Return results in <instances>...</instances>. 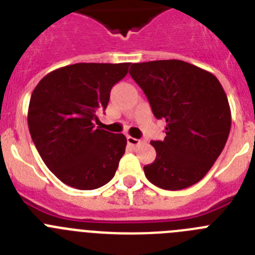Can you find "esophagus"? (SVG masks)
Returning <instances> with one entry per match:
<instances>
[{"label": "esophagus", "mask_w": 255, "mask_h": 255, "mask_svg": "<svg viewBox=\"0 0 255 255\" xmlns=\"http://www.w3.org/2000/svg\"><path fill=\"white\" fill-rule=\"evenodd\" d=\"M126 140H128V144H129V145H131V147H139V145L143 143V140H140V139H135V138H132V136H128V138H126Z\"/></svg>", "instance_id": "esophagus-1"}]
</instances>
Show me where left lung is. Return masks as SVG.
Instances as JSON below:
<instances>
[{
  "label": "left lung",
  "mask_w": 255,
  "mask_h": 255,
  "mask_svg": "<svg viewBox=\"0 0 255 255\" xmlns=\"http://www.w3.org/2000/svg\"><path fill=\"white\" fill-rule=\"evenodd\" d=\"M129 74L143 89L155 119L166 120V136L152 140L155 159L145 177L166 190H181L207 175L224 150L231 110L218 79L180 60L132 64Z\"/></svg>",
  "instance_id": "left-lung-1"
}]
</instances>
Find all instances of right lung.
I'll use <instances>...</instances> for the list:
<instances>
[{
	"label": "right lung",
	"instance_id": "1",
	"mask_svg": "<svg viewBox=\"0 0 255 255\" xmlns=\"http://www.w3.org/2000/svg\"><path fill=\"white\" fill-rule=\"evenodd\" d=\"M129 66L130 62L69 65L47 74L31 93V139L47 167L66 185L93 190L115 176L125 153V135L96 128L94 123Z\"/></svg>",
	"mask_w": 255,
	"mask_h": 255
}]
</instances>
